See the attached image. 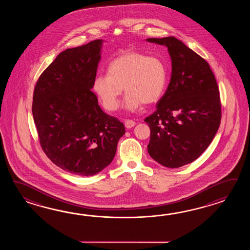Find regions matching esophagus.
Returning <instances> with one entry per match:
<instances>
[{
    "instance_id": "esophagus-1",
    "label": "esophagus",
    "mask_w": 250,
    "mask_h": 250,
    "mask_svg": "<svg viewBox=\"0 0 250 250\" xmlns=\"http://www.w3.org/2000/svg\"><path fill=\"white\" fill-rule=\"evenodd\" d=\"M135 125H136V123L132 121V120H126L125 121V127H127V128L134 127Z\"/></svg>"
}]
</instances>
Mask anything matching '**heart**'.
<instances>
[{
    "instance_id": "b5f03b06",
    "label": "heart",
    "mask_w": 250,
    "mask_h": 250,
    "mask_svg": "<svg viewBox=\"0 0 250 250\" xmlns=\"http://www.w3.org/2000/svg\"><path fill=\"white\" fill-rule=\"evenodd\" d=\"M107 71L108 74L97 75L94 79L93 90L110 112L120 105L123 87L127 93L125 107L135 112L143 104L158 101L168 80L166 65L161 59L134 51L113 59Z\"/></svg>"
}]
</instances>
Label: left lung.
I'll return each mask as SVG.
<instances>
[{
  "mask_svg": "<svg viewBox=\"0 0 250 250\" xmlns=\"http://www.w3.org/2000/svg\"><path fill=\"white\" fill-rule=\"evenodd\" d=\"M146 41L168 48L171 77L156 111L145 119L150 127V156L168 168L197 159L217 132L222 107L215 77L208 62L173 37Z\"/></svg>",
  "mask_w": 250,
  "mask_h": 250,
  "instance_id": "left-lung-1",
  "label": "left lung"
}]
</instances>
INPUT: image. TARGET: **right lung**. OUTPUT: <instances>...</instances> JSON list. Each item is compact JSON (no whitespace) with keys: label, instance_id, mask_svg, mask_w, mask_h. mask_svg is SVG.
Returning <instances> with one entry per match:
<instances>
[{"label":"right lung","instance_id":"obj_1","mask_svg":"<svg viewBox=\"0 0 250 250\" xmlns=\"http://www.w3.org/2000/svg\"><path fill=\"white\" fill-rule=\"evenodd\" d=\"M101 39L60 53L40 75L32 113L48 158L80 176L98 173L112 163L125 127L98 105L91 90L101 58Z\"/></svg>","mask_w":250,"mask_h":250}]
</instances>
